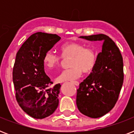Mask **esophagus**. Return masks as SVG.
<instances>
[{
    "instance_id": "1",
    "label": "esophagus",
    "mask_w": 134,
    "mask_h": 134,
    "mask_svg": "<svg viewBox=\"0 0 134 134\" xmlns=\"http://www.w3.org/2000/svg\"><path fill=\"white\" fill-rule=\"evenodd\" d=\"M71 83H73L74 85H75L76 86H79V83L78 81H71Z\"/></svg>"
}]
</instances>
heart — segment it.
I'll return each instance as SVG.
<instances>
[{
  "label": "heart",
  "instance_id": "1",
  "mask_svg": "<svg viewBox=\"0 0 134 134\" xmlns=\"http://www.w3.org/2000/svg\"><path fill=\"white\" fill-rule=\"evenodd\" d=\"M61 56L52 51L45 53L43 63L48 69H54L59 65L61 57L63 58H71L69 60L70 68L63 70L58 77V82L72 81L81 76L82 71L88 74L95 67L97 61V53L92 48L86 47V45L80 42L65 43L60 47Z\"/></svg>",
  "mask_w": 134,
  "mask_h": 134
}]
</instances>
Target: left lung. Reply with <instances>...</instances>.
I'll list each match as a JSON object with an SVG mask.
<instances>
[{
    "label": "left lung",
    "mask_w": 134,
    "mask_h": 134,
    "mask_svg": "<svg viewBox=\"0 0 134 134\" xmlns=\"http://www.w3.org/2000/svg\"><path fill=\"white\" fill-rule=\"evenodd\" d=\"M90 41H101L102 50L95 67L77 90L76 105L86 116L97 118L108 113L116 104L124 81L123 59L118 47L104 34L81 36Z\"/></svg>",
    "instance_id": "1"
}]
</instances>
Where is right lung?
I'll use <instances>...</instances> for the list:
<instances>
[{
  "instance_id": "add662e5",
  "label": "right lung",
  "mask_w": 134,
  "mask_h": 134,
  "mask_svg": "<svg viewBox=\"0 0 134 134\" xmlns=\"http://www.w3.org/2000/svg\"><path fill=\"white\" fill-rule=\"evenodd\" d=\"M60 40L55 34L36 32L27 39L16 55L12 72L16 99L33 118H45L58 106L61 86L50 87L53 83L45 73L43 58Z\"/></svg>"
}]
</instances>
